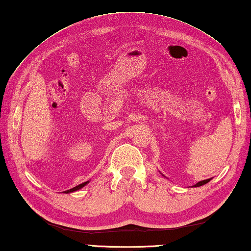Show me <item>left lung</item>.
Segmentation results:
<instances>
[{
	"mask_svg": "<svg viewBox=\"0 0 251 251\" xmlns=\"http://www.w3.org/2000/svg\"><path fill=\"white\" fill-rule=\"evenodd\" d=\"M210 180H211V178H210V179H206V180H201V181H200V182H197L196 184H194V185H193V188H199V186L204 185V184H206V183L209 182Z\"/></svg>",
	"mask_w": 251,
	"mask_h": 251,
	"instance_id": "left-lung-1",
	"label": "left lung"
}]
</instances>
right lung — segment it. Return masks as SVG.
I'll return each mask as SVG.
<instances>
[{"mask_svg": "<svg viewBox=\"0 0 251 251\" xmlns=\"http://www.w3.org/2000/svg\"><path fill=\"white\" fill-rule=\"evenodd\" d=\"M88 182H89V181H86V182L81 183V184H78V185H76V186H74V188H72V189H70V190H67V191H65V192H63V193L69 194V193H72V192H75V191H77V190H79V189L84 188V186L86 185Z\"/></svg>", "mask_w": 251, "mask_h": 251, "instance_id": "right-lung-1", "label": "right lung"}]
</instances>
